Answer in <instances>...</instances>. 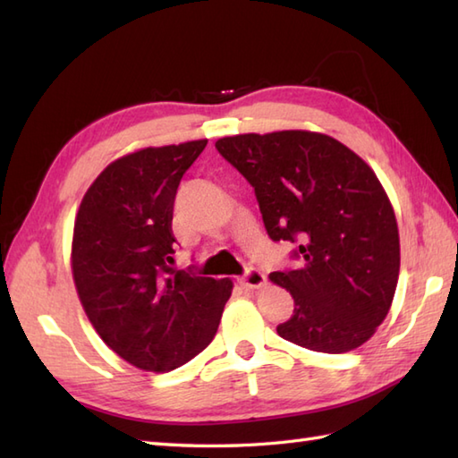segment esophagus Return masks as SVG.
<instances>
[{"label":"esophagus","mask_w":458,"mask_h":458,"mask_svg":"<svg viewBox=\"0 0 458 458\" xmlns=\"http://www.w3.org/2000/svg\"><path fill=\"white\" fill-rule=\"evenodd\" d=\"M238 281H240L242 287H246V289H258V287H261V285L266 284V276L261 274V271L256 269V267H248L246 274L242 276Z\"/></svg>","instance_id":"obj_1"}]
</instances>
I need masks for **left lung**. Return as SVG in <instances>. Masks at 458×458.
Here are the masks:
<instances>
[{
    "label": "left lung",
    "mask_w": 458,
    "mask_h": 458,
    "mask_svg": "<svg viewBox=\"0 0 458 458\" xmlns=\"http://www.w3.org/2000/svg\"><path fill=\"white\" fill-rule=\"evenodd\" d=\"M216 149L254 187L267 236L297 244L291 258L301 266L269 276L295 301L277 335L327 354L364 344L400 276L395 214L376 173L313 131L232 135Z\"/></svg>",
    "instance_id": "obj_1"
}]
</instances>
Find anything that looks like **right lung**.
<instances>
[{
  "mask_svg": "<svg viewBox=\"0 0 458 458\" xmlns=\"http://www.w3.org/2000/svg\"><path fill=\"white\" fill-rule=\"evenodd\" d=\"M207 140L148 148L108 165L74 220L72 276L92 327L115 354L169 372L207 348L230 279L174 269L173 204Z\"/></svg>",
  "mask_w": 458,
  "mask_h": 458,
  "instance_id": "1",
  "label": "right lung"
}]
</instances>
